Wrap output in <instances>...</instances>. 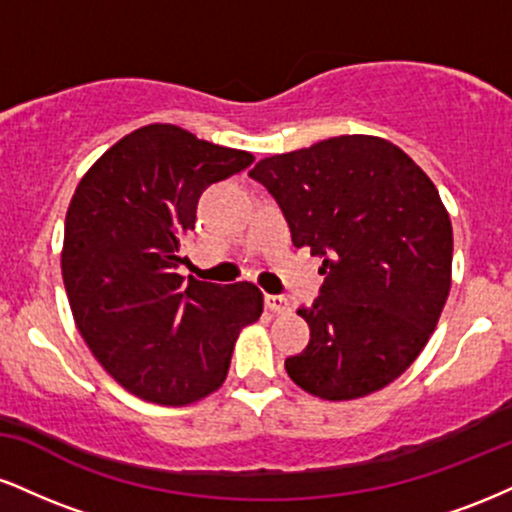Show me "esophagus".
<instances>
[{"label": "esophagus", "instance_id": "1", "mask_svg": "<svg viewBox=\"0 0 512 512\" xmlns=\"http://www.w3.org/2000/svg\"><path fill=\"white\" fill-rule=\"evenodd\" d=\"M264 305H267L274 315H284L291 310V303L286 296H264Z\"/></svg>", "mask_w": 512, "mask_h": 512}]
</instances>
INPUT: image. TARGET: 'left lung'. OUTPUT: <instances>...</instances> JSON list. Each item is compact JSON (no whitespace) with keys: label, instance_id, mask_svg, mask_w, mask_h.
<instances>
[{"label":"left lung","instance_id":"8db88e82","mask_svg":"<svg viewBox=\"0 0 512 512\" xmlns=\"http://www.w3.org/2000/svg\"><path fill=\"white\" fill-rule=\"evenodd\" d=\"M296 248L322 257L325 281L298 315L310 342L286 373L310 395L383 390L421 354L448 301L452 226L431 178L395 144L344 134L262 158Z\"/></svg>","mask_w":512,"mask_h":512}]
</instances>
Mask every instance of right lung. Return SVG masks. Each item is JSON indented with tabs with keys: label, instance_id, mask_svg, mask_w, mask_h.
<instances>
[{
	"label": "right lung",
	"instance_id": "1",
	"mask_svg": "<svg viewBox=\"0 0 512 512\" xmlns=\"http://www.w3.org/2000/svg\"><path fill=\"white\" fill-rule=\"evenodd\" d=\"M255 161L175 125L127 134L81 178L64 221L62 279L101 366L132 395L182 407L219 390L262 293L178 274L182 240L214 182Z\"/></svg>",
	"mask_w": 512,
	"mask_h": 512
}]
</instances>
